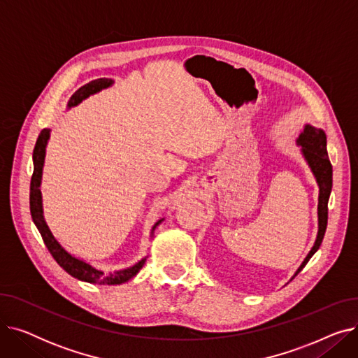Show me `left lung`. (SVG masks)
<instances>
[{"label":"left lung","mask_w":358,"mask_h":358,"mask_svg":"<svg viewBox=\"0 0 358 358\" xmlns=\"http://www.w3.org/2000/svg\"><path fill=\"white\" fill-rule=\"evenodd\" d=\"M296 143L302 146V155L308 162L309 168L316 178L319 187V197H317V235L313 243L312 250L303 259L302 264L297 268L293 277H296L302 268L308 264V261L312 255L319 250L327 231L328 224V200L332 190V165L327 152V135L322 129L313 127L310 124H305L302 134L296 139ZM292 277V278H293Z\"/></svg>","instance_id":"1"}]
</instances>
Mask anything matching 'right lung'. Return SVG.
I'll return each instance as SVG.
<instances>
[{
  "mask_svg": "<svg viewBox=\"0 0 358 358\" xmlns=\"http://www.w3.org/2000/svg\"><path fill=\"white\" fill-rule=\"evenodd\" d=\"M113 83V80L110 78H100V80H94L88 84H85L84 87H81L78 91H75L73 96L69 99L68 101V107H73L80 104L83 100H85L87 97L92 96L107 87H110ZM50 138V129H43L41 131L39 138L36 141V146L33 150V176H31V181H30V213H31V219L36 224L37 231L41 232L42 239L45 242L46 248L49 250V252L52 254V257L55 258V261L72 277L78 278L81 281H87V283H92V285H122L129 281L130 278H134L139 270L143 267L145 261L148 257L142 258L139 262H136L135 266H131L129 268L120 270V271H115L110 274H104L101 270L94 268L92 266H90L88 262L73 257L72 254H69L61 243L56 241V238L52 235L48 223L45 220L43 216V204H42V192H41V184H42V173H43V164H45V155H46V146H48V141ZM164 220L159 219L155 224L152 231H150V236H154V231L158 227V224Z\"/></svg>",
  "mask_w": 358,
  "mask_h": 358,
  "instance_id": "right-lung-1",
  "label": "right lung"
}]
</instances>
